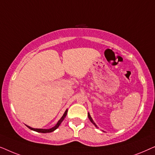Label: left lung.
<instances>
[{"label": "left lung", "mask_w": 155, "mask_h": 155, "mask_svg": "<svg viewBox=\"0 0 155 155\" xmlns=\"http://www.w3.org/2000/svg\"><path fill=\"white\" fill-rule=\"evenodd\" d=\"M88 118H89V119H90V121H91V122H92V124H94L95 126H96V127H97V125L94 124V120H92V117H91V116H90V114H89V113H88Z\"/></svg>", "instance_id": "left-lung-1"}]
</instances>
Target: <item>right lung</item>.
Instances as JSON below:
<instances>
[{"label":"right lung","instance_id":"1","mask_svg":"<svg viewBox=\"0 0 155 155\" xmlns=\"http://www.w3.org/2000/svg\"><path fill=\"white\" fill-rule=\"evenodd\" d=\"M67 113H68V110H66V111H65L64 114H63V116L61 117V118L60 120H58V123H57V124L54 127H53V128H50V129H40V128H31V127H29L28 126H27V127L29 129H31V130H35V131H37V132H39V133H51V132H53V131H54L56 129H57L59 127V126H60L61 123H62V121L63 120H64V118L65 116H66L67 115Z\"/></svg>","mask_w":155,"mask_h":155}]
</instances>
